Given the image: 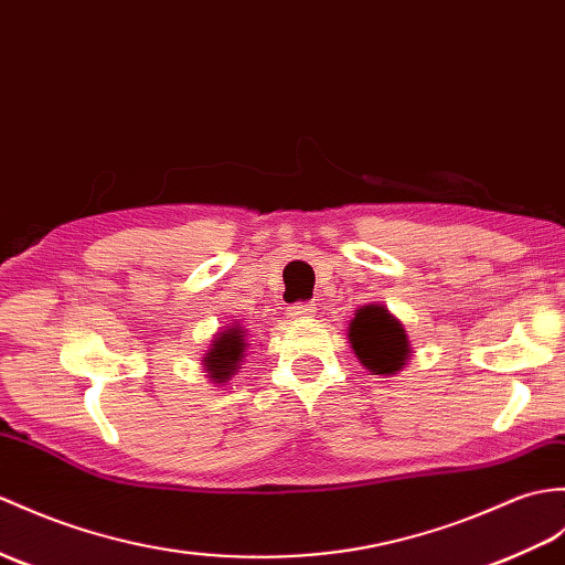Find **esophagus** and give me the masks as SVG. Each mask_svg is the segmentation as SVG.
<instances>
[{
    "label": "esophagus",
    "instance_id": "esophagus-1",
    "mask_svg": "<svg viewBox=\"0 0 565 565\" xmlns=\"http://www.w3.org/2000/svg\"><path fill=\"white\" fill-rule=\"evenodd\" d=\"M288 315H291L294 320H310L315 315V306L312 303H296L288 308Z\"/></svg>",
    "mask_w": 565,
    "mask_h": 565
}]
</instances>
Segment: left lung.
Wrapping results in <instances>:
<instances>
[{
  "instance_id": "obj_1",
  "label": "left lung",
  "mask_w": 565,
  "mask_h": 565,
  "mask_svg": "<svg viewBox=\"0 0 565 565\" xmlns=\"http://www.w3.org/2000/svg\"><path fill=\"white\" fill-rule=\"evenodd\" d=\"M347 332L356 359L373 375H397L412 356L409 334L385 306H361L353 312Z\"/></svg>"
}]
</instances>
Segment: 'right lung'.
<instances>
[{
  "mask_svg": "<svg viewBox=\"0 0 565 565\" xmlns=\"http://www.w3.org/2000/svg\"><path fill=\"white\" fill-rule=\"evenodd\" d=\"M247 334L241 322H231L226 330L214 334L209 351L202 356V369L214 385H226L238 373L247 351Z\"/></svg>",
  "mask_w": 565,
  "mask_h": 565,
  "instance_id": "1",
  "label": "right lung"
}]
</instances>
